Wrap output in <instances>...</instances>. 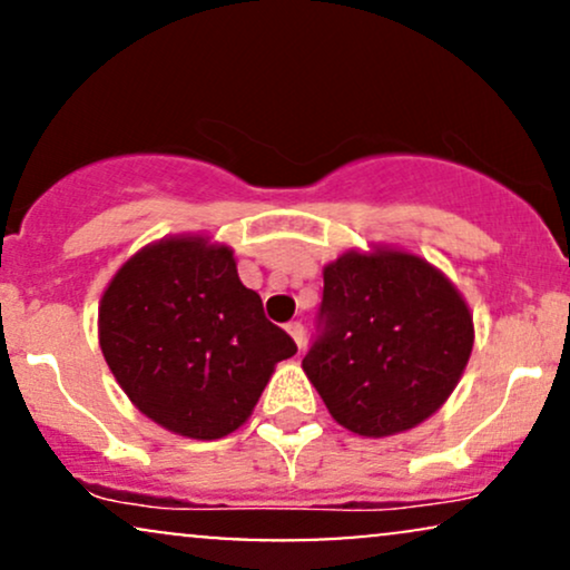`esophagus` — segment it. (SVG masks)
Segmentation results:
<instances>
[{"label": "esophagus", "instance_id": "1", "mask_svg": "<svg viewBox=\"0 0 570 570\" xmlns=\"http://www.w3.org/2000/svg\"><path fill=\"white\" fill-rule=\"evenodd\" d=\"M286 332H289L294 343H297V348L303 351V345H305V326L299 324V322H292V324H286Z\"/></svg>", "mask_w": 570, "mask_h": 570}]
</instances>
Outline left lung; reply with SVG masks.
<instances>
[{"label": "left lung", "instance_id": "1", "mask_svg": "<svg viewBox=\"0 0 570 570\" xmlns=\"http://www.w3.org/2000/svg\"><path fill=\"white\" fill-rule=\"evenodd\" d=\"M472 343V313L440 271L415 254L351 252L324 267L303 370L340 426L389 436L442 407Z\"/></svg>", "mask_w": 570, "mask_h": 570}]
</instances>
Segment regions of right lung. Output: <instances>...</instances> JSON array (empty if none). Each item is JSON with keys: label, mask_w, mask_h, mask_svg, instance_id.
Wrapping results in <instances>:
<instances>
[{"label": "right lung", "mask_w": 570, "mask_h": 570, "mask_svg": "<svg viewBox=\"0 0 570 570\" xmlns=\"http://www.w3.org/2000/svg\"><path fill=\"white\" fill-rule=\"evenodd\" d=\"M109 370L144 415L193 440H219L252 415L273 367L297 353L267 322L227 246L171 238L117 271L98 307Z\"/></svg>", "instance_id": "1"}]
</instances>
